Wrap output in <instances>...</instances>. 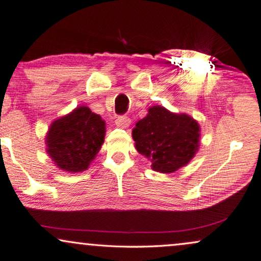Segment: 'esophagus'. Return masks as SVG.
<instances>
[{"label":"esophagus","mask_w":261,"mask_h":261,"mask_svg":"<svg viewBox=\"0 0 261 261\" xmlns=\"http://www.w3.org/2000/svg\"><path fill=\"white\" fill-rule=\"evenodd\" d=\"M130 123H131V120L128 119L127 117H125V116H120V117H118L117 119H116V125H117L118 127L125 128V127H127L128 125H130Z\"/></svg>","instance_id":"1"}]
</instances>
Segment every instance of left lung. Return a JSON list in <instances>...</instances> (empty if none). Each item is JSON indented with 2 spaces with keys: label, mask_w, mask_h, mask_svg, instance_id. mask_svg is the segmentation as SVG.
<instances>
[{
  "label": "left lung",
  "mask_w": 261,
  "mask_h": 261,
  "mask_svg": "<svg viewBox=\"0 0 261 261\" xmlns=\"http://www.w3.org/2000/svg\"><path fill=\"white\" fill-rule=\"evenodd\" d=\"M135 147L147 158L155 172L174 173L196 156L200 147V126L186 113H174L166 107H149L148 114L133 130Z\"/></svg>",
  "instance_id": "left-lung-1"
}]
</instances>
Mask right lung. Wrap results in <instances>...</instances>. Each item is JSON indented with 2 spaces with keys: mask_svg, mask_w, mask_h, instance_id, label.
Instances as JSON below:
<instances>
[{
  "mask_svg": "<svg viewBox=\"0 0 261 261\" xmlns=\"http://www.w3.org/2000/svg\"><path fill=\"white\" fill-rule=\"evenodd\" d=\"M106 123L87 106L54 120L48 127L46 152L58 168L68 173L85 172L105 141Z\"/></svg>",
  "mask_w": 261,
  "mask_h": 261,
  "instance_id": "1",
  "label": "right lung"
}]
</instances>
